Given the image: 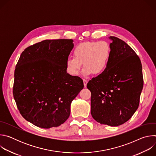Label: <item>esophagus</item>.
I'll use <instances>...</instances> for the list:
<instances>
[{
	"label": "esophagus",
	"mask_w": 156,
	"mask_h": 156,
	"mask_svg": "<svg viewBox=\"0 0 156 156\" xmlns=\"http://www.w3.org/2000/svg\"><path fill=\"white\" fill-rule=\"evenodd\" d=\"M83 83H84V87H86L87 83V80L86 79H83Z\"/></svg>",
	"instance_id": "obj_1"
}]
</instances>
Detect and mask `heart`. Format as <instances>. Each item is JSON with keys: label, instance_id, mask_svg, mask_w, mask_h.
<instances>
[{"label": "heart", "instance_id": "b5f03b06", "mask_svg": "<svg viewBox=\"0 0 156 156\" xmlns=\"http://www.w3.org/2000/svg\"><path fill=\"white\" fill-rule=\"evenodd\" d=\"M73 57L66 61V70L71 76H76L82 66L84 75L102 73L108 67L110 60V48L104 41L81 43L73 50Z\"/></svg>", "mask_w": 156, "mask_h": 156}]
</instances>
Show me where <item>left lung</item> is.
Here are the masks:
<instances>
[{
  "mask_svg": "<svg viewBox=\"0 0 156 156\" xmlns=\"http://www.w3.org/2000/svg\"><path fill=\"white\" fill-rule=\"evenodd\" d=\"M110 60L107 69L89 81L91 114L101 124L117 126L127 122L138 108L143 87L139 57L122 39L110 36Z\"/></svg>",
  "mask_w": 156,
  "mask_h": 156,
  "instance_id": "left-lung-1",
  "label": "left lung"
}]
</instances>
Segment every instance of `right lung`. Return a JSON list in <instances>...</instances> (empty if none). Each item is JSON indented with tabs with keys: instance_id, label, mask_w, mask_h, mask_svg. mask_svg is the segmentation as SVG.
Segmentation results:
<instances>
[{
	"instance_id": "add662e5",
	"label": "right lung",
	"mask_w": 156,
	"mask_h": 156,
	"mask_svg": "<svg viewBox=\"0 0 156 156\" xmlns=\"http://www.w3.org/2000/svg\"><path fill=\"white\" fill-rule=\"evenodd\" d=\"M72 39L44 40L26 48L15 70L13 94L25 120L42 128L57 127L70 116L82 79L66 73Z\"/></svg>"
}]
</instances>
